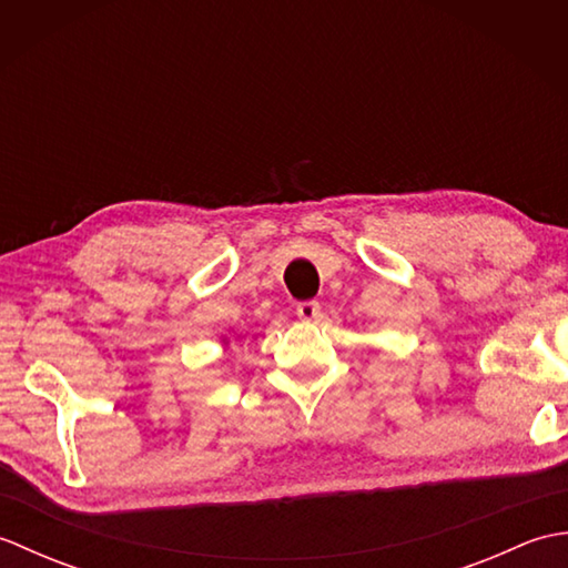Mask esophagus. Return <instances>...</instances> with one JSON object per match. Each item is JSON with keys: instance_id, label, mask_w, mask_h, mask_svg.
I'll return each mask as SVG.
<instances>
[{"instance_id": "esophagus-1", "label": "esophagus", "mask_w": 568, "mask_h": 568, "mask_svg": "<svg viewBox=\"0 0 568 568\" xmlns=\"http://www.w3.org/2000/svg\"><path fill=\"white\" fill-rule=\"evenodd\" d=\"M295 312L303 322H315L320 317V303H315V300H307V303H300Z\"/></svg>"}]
</instances>
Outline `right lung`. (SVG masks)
Here are the masks:
<instances>
[{
    "label": "right lung",
    "mask_w": 568,
    "mask_h": 568,
    "mask_svg": "<svg viewBox=\"0 0 568 568\" xmlns=\"http://www.w3.org/2000/svg\"><path fill=\"white\" fill-rule=\"evenodd\" d=\"M224 344H226V342H224Z\"/></svg>",
    "instance_id": "right-lung-1"
}]
</instances>
